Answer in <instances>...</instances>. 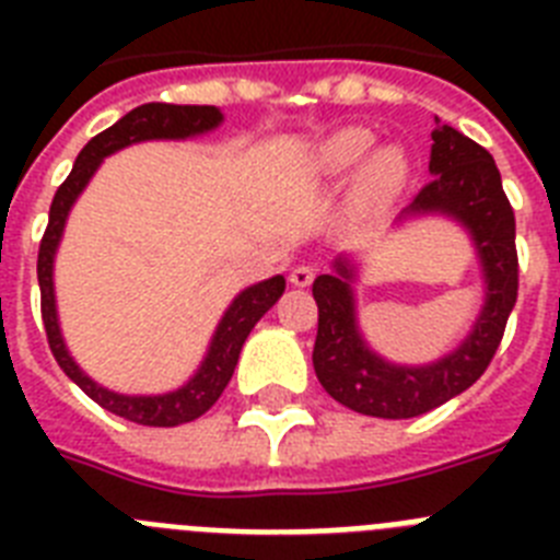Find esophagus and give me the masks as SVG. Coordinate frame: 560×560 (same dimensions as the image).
Instances as JSON below:
<instances>
[{
    "instance_id": "obj_1",
    "label": "esophagus",
    "mask_w": 560,
    "mask_h": 560,
    "mask_svg": "<svg viewBox=\"0 0 560 560\" xmlns=\"http://www.w3.org/2000/svg\"><path fill=\"white\" fill-rule=\"evenodd\" d=\"M314 275L316 271L311 269V266H296V269H291V285H296V289H305V285L314 283Z\"/></svg>"
}]
</instances>
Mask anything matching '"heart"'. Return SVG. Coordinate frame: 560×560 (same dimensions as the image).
Masks as SVG:
<instances>
[{
  "mask_svg": "<svg viewBox=\"0 0 560 560\" xmlns=\"http://www.w3.org/2000/svg\"><path fill=\"white\" fill-rule=\"evenodd\" d=\"M373 142V131L359 126L330 133L328 140L319 142V148L311 153L308 179L314 185H339L368 159ZM404 173H407V162H404L398 148H381L361 167L359 196L364 201L384 199V196H389L400 185Z\"/></svg>",
  "mask_w": 560,
  "mask_h": 560,
  "instance_id": "1",
  "label": "heart"
}]
</instances>
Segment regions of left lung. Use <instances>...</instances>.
I'll use <instances>...</instances> for the list:
<instances>
[{"instance_id": "1", "label": "left lung", "mask_w": 560, "mask_h": 560, "mask_svg": "<svg viewBox=\"0 0 560 560\" xmlns=\"http://www.w3.org/2000/svg\"><path fill=\"white\" fill-rule=\"evenodd\" d=\"M434 122L438 126L432 131L429 156L432 179L400 212L398 224L418 215H448L465 226L482 269L485 300L468 336L452 353L429 364H395L375 353L359 328L353 294L359 277L355 260L339 255L330 275L316 277V378L341 407L370 418H418L465 393L491 364L508 316L516 305V219L502 190L497 162L457 128Z\"/></svg>"}]
</instances>
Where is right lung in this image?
<instances>
[{
    "label": "right lung",
    "mask_w": 560,
    "mask_h": 560,
    "mask_svg": "<svg viewBox=\"0 0 560 560\" xmlns=\"http://www.w3.org/2000/svg\"><path fill=\"white\" fill-rule=\"evenodd\" d=\"M224 122V114L215 106H173V103H145L137 106L114 122L112 128L101 131L97 137L83 145L78 153L72 173L67 176L61 187H58L52 207H49V224L38 246V289H42V319L44 330H47L49 350L56 355L58 368L75 381L78 387L89 395V398L101 404L108 412L120 415V418L140 423V427H179V423H190V420L201 418L207 409L221 398L224 387L230 384L232 373H235L237 355L244 348L246 336L257 325V319L271 308V305L283 296L285 277L275 275L269 280L249 285L230 303V308L221 316L219 328L212 334L207 355L201 359L199 370L182 384L179 389L162 395H122L114 389L103 387L95 378H89L72 353L67 350L63 341L61 323H58L56 308V280H52V269H56V252L63 237V226H67L69 210L78 201L83 190H86L89 179L95 176L101 162L112 153L122 151L128 145L148 140H190V137H201V133L212 131Z\"/></svg>",
    "instance_id": "obj_1"
}]
</instances>
